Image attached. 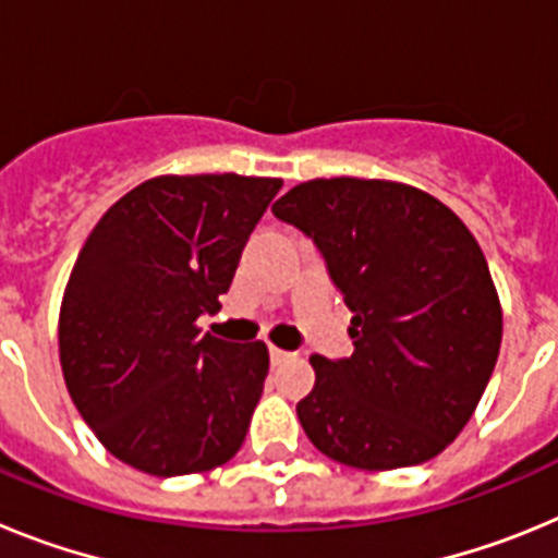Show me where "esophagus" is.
<instances>
[{"instance_id":"1","label":"esophagus","mask_w":558,"mask_h":558,"mask_svg":"<svg viewBox=\"0 0 558 558\" xmlns=\"http://www.w3.org/2000/svg\"><path fill=\"white\" fill-rule=\"evenodd\" d=\"M290 352H284V349L279 347H270V363H282V360H288Z\"/></svg>"}]
</instances>
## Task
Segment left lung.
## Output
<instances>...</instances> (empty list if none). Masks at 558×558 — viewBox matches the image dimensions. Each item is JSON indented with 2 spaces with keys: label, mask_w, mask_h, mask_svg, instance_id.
<instances>
[{
  "label": "left lung",
  "mask_w": 558,
  "mask_h": 558,
  "mask_svg": "<svg viewBox=\"0 0 558 558\" xmlns=\"http://www.w3.org/2000/svg\"><path fill=\"white\" fill-rule=\"evenodd\" d=\"M274 215L318 245L352 310V357H310L315 386L295 405L310 441L368 472L436 458L500 354V299L472 231L416 186L347 175L293 186Z\"/></svg>",
  "instance_id": "8db88e82"
}]
</instances>
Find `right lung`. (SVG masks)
I'll return each mask as SVG.
<instances>
[{
	"label": "right lung",
	"instance_id": "right-lung-1",
	"mask_svg": "<svg viewBox=\"0 0 558 558\" xmlns=\"http://www.w3.org/2000/svg\"><path fill=\"white\" fill-rule=\"evenodd\" d=\"M282 179L159 175L92 229L63 290L69 397L100 445L156 477L215 470L243 447L268 347L201 332Z\"/></svg>",
	"mask_w": 558,
	"mask_h": 558
}]
</instances>
